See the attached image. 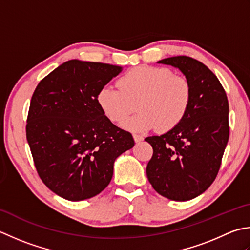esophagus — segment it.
<instances>
[{
  "mask_svg": "<svg viewBox=\"0 0 250 250\" xmlns=\"http://www.w3.org/2000/svg\"><path fill=\"white\" fill-rule=\"evenodd\" d=\"M132 137H134V140H135L136 144H139V142L144 140V137L140 136V135H132Z\"/></svg>",
  "mask_w": 250,
  "mask_h": 250,
  "instance_id": "1",
  "label": "esophagus"
}]
</instances>
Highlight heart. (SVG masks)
I'll list each match as a JSON object with an SVG mask.
<instances>
[{
	"instance_id": "1",
	"label": "heart",
	"mask_w": 250,
	"mask_h": 250,
	"mask_svg": "<svg viewBox=\"0 0 250 250\" xmlns=\"http://www.w3.org/2000/svg\"><path fill=\"white\" fill-rule=\"evenodd\" d=\"M118 88H100L97 104L105 118L118 125L136 108L138 113L124 123L131 131L155 127L161 132L172 130L186 118L192 103L189 81L168 68L136 67L121 76Z\"/></svg>"
}]
</instances>
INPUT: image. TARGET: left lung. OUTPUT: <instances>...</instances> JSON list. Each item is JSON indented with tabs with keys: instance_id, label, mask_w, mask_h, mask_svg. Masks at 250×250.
Wrapping results in <instances>:
<instances>
[{
	"instance_id": "obj_1",
	"label": "left lung",
	"mask_w": 250,
	"mask_h": 250,
	"mask_svg": "<svg viewBox=\"0 0 250 250\" xmlns=\"http://www.w3.org/2000/svg\"><path fill=\"white\" fill-rule=\"evenodd\" d=\"M157 63L181 71L191 84L192 103L176 128L145 139L153 147L146 177L162 196L190 201L210 187L220 168L230 132L227 94L217 76L196 59L177 56Z\"/></svg>"
}]
</instances>
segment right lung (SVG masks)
<instances>
[{
    "instance_id": "add662e5",
    "label": "right lung",
    "mask_w": 250,
    "mask_h": 250,
    "mask_svg": "<svg viewBox=\"0 0 250 250\" xmlns=\"http://www.w3.org/2000/svg\"><path fill=\"white\" fill-rule=\"evenodd\" d=\"M122 70L109 63L69 60L34 90L27 140L40 178L65 200H87L104 191L115 160L135 146L130 132L106 119L96 98Z\"/></svg>"
}]
</instances>
